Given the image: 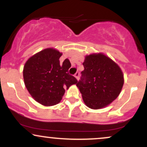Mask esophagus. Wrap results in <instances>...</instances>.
I'll return each mask as SVG.
<instances>
[{
	"mask_svg": "<svg viewBox=\"0 0 147 147\" xmlns=\"http://www.w3.org/2000/svg\"><path fill=\"white\" fill-rule=\"evenodd\" d=\"M79 75H80L79 72H76V73L75 74V77H76V79H79Z\"/></svg>",
	"mask_w": 147,
	"mask_h": 147,
	"instance_id": "obj_1",
	"label": "esophagus"
}]
</instances>
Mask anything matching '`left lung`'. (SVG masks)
<instances>
[{"label":"left lung","mask_w":147,"mask_h":147,"mask_svg":"<svg viewBox=\"0 0 147 147\" xmlns=\"http://www.w3.org/2000/svg\"><path fill=\"white\" fill-rule=\"evenodd\" d=\"M84 70L76 85L84 103L92 109H102L115 100L120 93L124 76L119 67L102 54L86 56Z\"/></svg>","instance_id":"1"}]
</instances>
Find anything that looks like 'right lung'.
<instances>
[{
    "instance_id": "1",
    "label": "right lung",
    "mask_w": 147,
    "mask_h": 147,
    "mask_svg": "<svg viewBox=\"0 0 147 147\" xmlns=\"http://www.w3.org/2000/svg\"><path fill=\"white\" fill-rule=\"evenodd\" d=\"M61 53L47 48L27 61L23 68L25 85L36 102L53 106L61 100L65 89L77 84V79L68 73L71 66L68 59L61 64Z\"/></svg>"
}]
</instances>
